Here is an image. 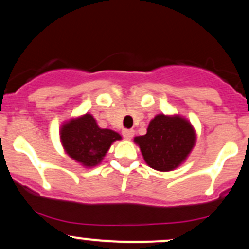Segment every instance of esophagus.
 <instances>
[{"label":"esophagus","instance_id":"1","mask_svg":"<svg viewBox=\"0 0 249 249\" xmlns=\"http://www.w3.org/2000/svg\"><path fill=\"white\" fill-rule=\"evenodd\" d=\"M123 137H124L125 139H131L132 137L134 136V131L132 128H125V130H123Z\"/></svg>","mask_w":249,"mask_h":249}]
</instances>
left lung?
<instances>
[{"mask_svg":"<svg viewBox=\"0 0 249 249\" xmlns=\"http://www.w3.org/2000/svg\"><path fill=\"white\" fill-rule=\"evenodd\" d=\"M133 142L148 166L168 172L186 161L196 145V133L185 117L160 113L151 119L146 134L134 137Z\"/></svg>","mask_w":249,"mask_h":249,"instance_id":"8db88e82","label":"left lung"}]
</instances>
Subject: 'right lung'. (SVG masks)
Here are the masks:
<instances>
[{
	"label": "right lung",
	"instance_id": "add662e5",
	"mask_svg": "<svg viewBox=\"0 0 249 249\" xmlns=\"http://www.w3.org/2000/svg\"><path fill=\"white\" fill-rule=\"evenodd\" d=\"M59 139L71 159L91 168L101 164L111 145L121 141L122 136L110 128L99 127L93 116L87 112L63 123Z\"/></svg>",
	"mask_w": 249,
	"mask_h": 249
}]
</instances>
